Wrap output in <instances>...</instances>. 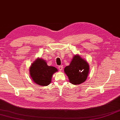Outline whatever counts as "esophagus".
Listing matches in <instances>:
<instances>
[{
	"instance_id": "obj_1",
	"label": "esophagus",
	"mask_w": 120,
	"mask_h": 120,
	"mask_svg": "<svg viewBox=\"0 0 120 120\" xmlns=\"http://www.w3.org/2000/svg\"><path fill=\"white\" fill-rule=\"evenodd\" d=\"M58 69L60 71H62L63 70V66L62 65H60L58 66Z\"/></svg>"
}]
</instances>
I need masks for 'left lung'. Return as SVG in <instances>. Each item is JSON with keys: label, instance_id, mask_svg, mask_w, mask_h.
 Segmentation results:
<instances>
[{"label": "left lung", "instance_id": "left-lung-1", "mask_svg": "<svg viewBox=\"0 0 120 120\" xmlns=\"http://www.w3.org/2000/svg\"><path fill=\"white\" fill-rule=\"evenodd\" d=\"M69 82L73 84H80L87 79L89 72V65L79 55H75L68 66L64 68Z\"/></svg>", "mask_w": 120, "mask_h": 120}]
</instances>
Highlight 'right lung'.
<instances>
[{"mask_svg":"<svg viewBox=\"0 0 120 120\" xmlns=\"http://www.w3.org/2000/svg\"><path fill=\"white\" fill-rule=\"evenodd\" d=\"M58 70L53 66H49L44 60L37 59L30 68V76L35 83L41 86H47L51 82L52 75Z\"/></svg>","mask_w":120,"mask_h":120,"instance_id":"add662e5","label":"right lung"}]
</instances>
